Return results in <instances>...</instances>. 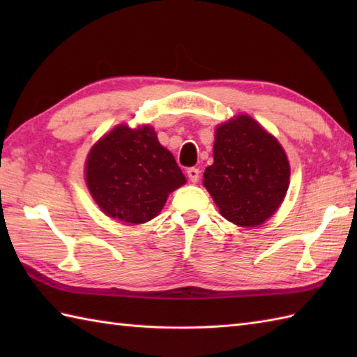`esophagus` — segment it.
I'll use <instances>...</instances> for the list:
<instances>
[{
  "instance_id": "esophagus-1",
  "label": "esophagus",
  "mask_w": 357,
  "mask_h": 357,
  "mask_svg": "<svg viewBox=\"0 0 357 357\" xmlns=\"http://www.w3.org/2000/svg\"><path fill=\"white\" fill-rule=\"evenodd\" d=\"M199 169H196V167H190V169L187 170V176L188 179L192 181V183H198L199 181Z\"/></svg>"
}]
</instances>
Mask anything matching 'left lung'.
Segmentation results:
<instances>
[{"instance_id": "8db88e82", "label": "left lung", "mask_w": 357, "mask_h": 357, "mask_svg": "<svg viewBox=\"0 0 357 357\" xmlns=\"http://www.w3.org/2000/svg\"><path fill=\"white\" fill-rule=\"evenodd\" d=\"M204 187L221 215L239 227H256L275 215L290 183V164L275 136L248 115L218 126L213 164Z\"/></svg>"}]
</instances>
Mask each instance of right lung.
Wrapping results in <instances>:
<instances>
[{
  "label": "right lung",
  "instance_id": "obj_1",
  "mask_svg": "<svg viewBox=\"0 0 357 357\" xmlns=\"http://www.w3.org/2000/svg\"><path fill=\"white\" fill-rule=\"evenodd\" d=\"M86 183L105 215L126 224H144L185 184V176L159 144L153 127L116 126L90 150Z\"/></svg>",
  "mask_w": 357,
  "mask_h": 357
}]
</instances>
